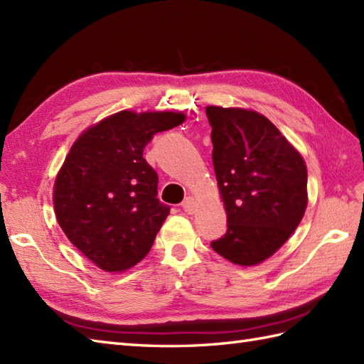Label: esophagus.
Segmentation results:
<instances>
[{
    "mask_svg": "<svg viewBox=\"0 0 364 364\" xmlns=\"http://www.w3.org/2000/svg\"><path fill=\"white\" fill-rule=\"evenodd\" d=\"M181 206H183L184 213H188V214H194V213H196V208H197L196 198H194V197H186V198H184V202L181 203Z\"/></svg>",
    "mask_w": 364,
    "mask_h": 364,
    "instance_id": "obj_1",
    "label": "esophagus"
}]
</instances>
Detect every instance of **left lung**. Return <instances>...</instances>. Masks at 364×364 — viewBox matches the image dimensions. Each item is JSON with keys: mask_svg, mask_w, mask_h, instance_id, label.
Segmentation results:
<instances>
[{"mask_svg": "<svg viewBox=\"0 0 364 364\" xmlns=\"http://www.w3.org/2000/svg\"><path fill=\"white\" fill-rule=\"evenodd\" d=\"M213 164L227 211V233L211 247L239 266L267 259L306 210V166L264 115L208 106Z\"/></svg>", "mask_w": 364, "mask_h": 364, "instance_id": "1", "label": "left lung"}]
</instances>
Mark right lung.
Returning a JSON list of instances; mask_svg holds the SVG:
<instances>
[{"mask_svg":"<svg viewBox=\"0 0 364 364\" xmlns=\"http://www.w3.org/2000/svg\"><path fill=\"white\" fill-rule=\"evenodd\" d=\"M183 120L180 112L122 111L89 128L67 154L54 183L56 219L76 249L106 272L144 259L168 215L144 149Z\"/></svg>","mask_w":364,"mask_h":364,"instance_id":"1","label":"right lung"}]
</instances>
